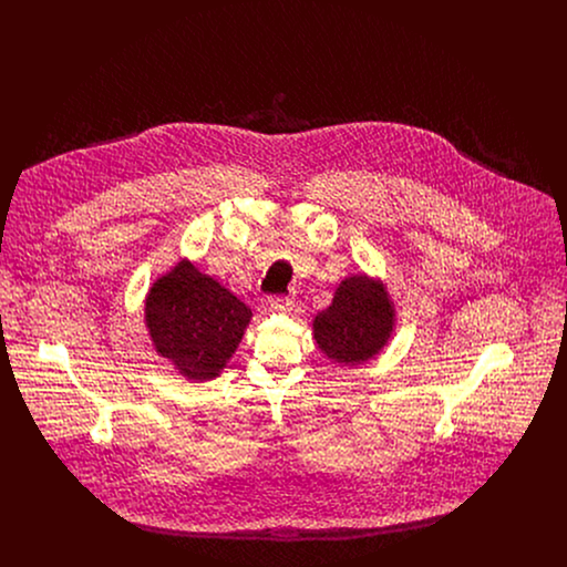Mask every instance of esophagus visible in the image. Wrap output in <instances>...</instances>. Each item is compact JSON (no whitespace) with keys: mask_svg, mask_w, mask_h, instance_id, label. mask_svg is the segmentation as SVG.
I'll list each match as a JSON object with an SVG mask.
<instances>
[{"mask_svg":"<svg viewBox=\"0 0 567 567\" xmlns=\"http://www.w3.org/2000/svg\"><path fill=\"white\" fill-rule=\"evenodd\" d=\"M261 306H264L266 312H282V310H287L291 306V299L287 296L268 297V299H264Z\"/></svg>","mask_w":567,"mask_h":567,"instance_id":"34e87169","label":"esophagus"}]
</instances>
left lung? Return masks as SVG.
I'll return each instance as SVG.
<instances>
[{"label":"left lung","instance_id":"1","mask_svg":"<svg viewBox=\"0 0 567 567\" xmlns=\"http://www.w3.org/2000/svg\"><path fill=\"white\" fill-rule=\"evenodd\" d=\"M395 308L380 280L349 276L331 306L315 317V340L331 361L359 365L377 357L393 333Z\"/></svg>","mask_w":567,"mask_h":567}]
</instances>
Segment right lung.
<instances>
[{"mask_svg": "<svg viewBox=\"0 0 567 567\" xmlns=\"http://www.w3.org/2000/svg\"><path fill=\"white\" fill-rule=\"evenodd\" d=\"M144 312L155 351L189 380L218 377L252 317L246 303L187 259L157 278Z\"/></svg>", "mask_w": 567, "mask_h": 567, "instance_id": "1", "label": "right lung"}]
</instances>
